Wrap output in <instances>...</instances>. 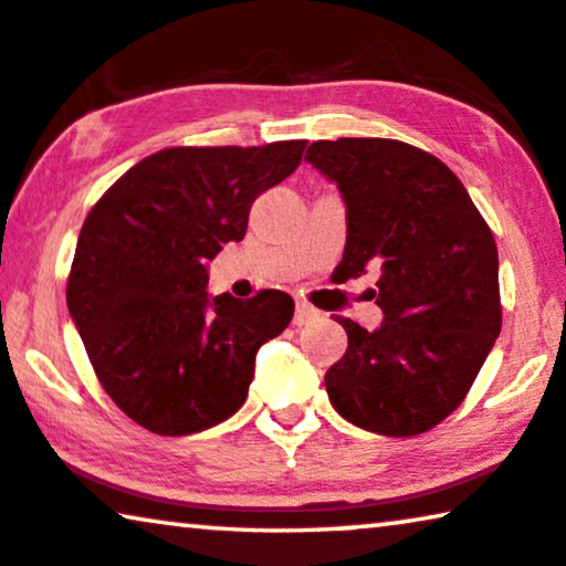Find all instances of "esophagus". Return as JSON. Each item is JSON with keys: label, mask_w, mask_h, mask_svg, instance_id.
Listing matches in <instances>:
<instances>
[{"label": "esophagus", "mask_w": 566, "mask_h": 566, "mask_svg": "<svg viewBox=\"0 0 566 566\" xmlns=\"http://www.w3.org/2000/svg\"><path fill=\"white\" fill-rule=\"evenodd\" d=\"M317 317H321V313H317L315 307H310L307 302H297V307H294V325H310L315 323Z\"/></svg>", "instance_id": "obj_1"}]
</instances>
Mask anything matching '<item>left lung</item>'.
Returning a JSON list of instances; mask_svg holds the SVG:
<instances>
[{
    "mask_svg": "<svg viewBox=\"0 0 566 566\" xmlns=\"http://www.w3.org/2000/svg\"><path fill=\"white\" fill-rule=\"evenodd\" d=\"M305 161L346 205L344 280L379 269L385 321L348 333L325 371L333 408L381 436H418L464 400L503 323L497 245L464 185L416 146L387 138L315 140Z\"/></svg>",
    "mask_w": 566,
    "mask_h": 566,
    "instance_id": "left-lung-1",
    "label": "left lung"
}]
</instances>
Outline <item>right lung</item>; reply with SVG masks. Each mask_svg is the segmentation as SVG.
I'll return each mask as SVG.
<instances>
[{"label":"right lung","instance_id":"add662e5","mask_svg":"<svg viewBox=\"0 0 566 566\" xmlns=\"http://www.w3.org/2000/svg\"><path fill=\"white\" fill-rule=\"evenodd\" d=\"M307 140L164 148L125 171L86 214L66 302L117 408L158 436H187L241 408L259 348L294 302L207 294V261L243 241L253 200L284 181Z\"/></svg>","mask_w":566,"mask_h":566}]
</instances>
